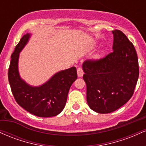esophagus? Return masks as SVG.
Returning <instances> with one entry per match:
<instances>
[{
  "label": "esophagus",
  "mask_w": 146,
  "mask_h": 146,
  "mask_svg": "<svg viewBox=\"0 0 146 146\" xmlns=\"http://www.w3.org/2000/svg\"><path fill=\"white\" fill-rule=\"evenodd\" d=\"M77 73H78V76L79 78H80V77H82L83 75H84V71L82 70V68L81 67H79L78 68V70H77Z\"/></svg>",
  "instance_id": "1"
}]
</instances>
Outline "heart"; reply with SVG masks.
Here are the masks:
<instances>
[{
  "mask_svg": "<svg viewBox=\"0 0 146 146\" xmlns=\"http://www.w3.org/2000/svg\"><path fill=\"white\" fill-rule=\"evenodd\" d=\"M97 58H98V56H97Z\"/></svg>",
  "mask_w": 146,
  "mask_h": 146,
  "instance_id": "b5f03b06",
  "label": "heart"
}]
</instances>
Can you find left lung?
<instances>
[{
  "instance_id": "1",
  "label": "left lung",
  "mask_w": 146,
  "mask_h": 146,
  "mask_svg": "<svg viewBox=\"0 0 146 146\" xmlns=\"http://www.w3.org/2000/svg\"><path fill=\"white\" fill-rule=\"evenodd\" d=\"M112 53L82 64L86 100L93 111L109 113L124 105L132 96L139 78V63L134 45L119 30L112 31Z\"/></svg>"
}]
</instances>
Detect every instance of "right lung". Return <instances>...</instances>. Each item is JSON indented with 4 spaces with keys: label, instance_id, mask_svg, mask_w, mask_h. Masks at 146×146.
<instances>
[{
    "label": "right lung",
    "instance_id": "obj_1",
    "mask_svg": "<svg viewBox=\"0 0 146 146\" xmlns=\"http://www.w3.org/2000/svg\"><path fill=\"white\" fill-rule=\"evenodd\" d=\"M30 37L31 33L23 36L11 56L8 80L11 92L16 102L29 113L40 117L56 116L64 108L70 87L78 78L76 68L58 72L40 86L29 85L20 76L18 60Z\"/></svg>",
    "mask_w": 146,
    "mask_h": 146
}]
</instances>
